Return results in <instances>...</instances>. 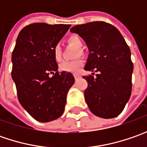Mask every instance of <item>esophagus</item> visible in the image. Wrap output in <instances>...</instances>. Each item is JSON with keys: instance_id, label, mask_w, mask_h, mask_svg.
<instances>
[{"instance_id": "obj_1", "label": "esophagus", "mask_w": 147, "mask_h": 147, "mask_svg": "<svg viewBox=\"0 0 147 147\" xmlns=\"http://www.w3.org/2000/svg\"><path fill=\"white\" fill-rule=\"evenodd\" d=\"M74 78H75L76 80H78V78H80V75H78V74H74Z\"/></svg>"}]
</instances>
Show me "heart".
Masks as SVG:
<instances>
[{
	"label": "heart",
	"mask_w": 147,
	"mask_h": 147,
	"mask_svg": "<svg viewBox=\"0 0 147 147\" xmlns=\"http://www.w3.org/2000/svg\"><path fill=\"white\" fill-rule=\"evenodd\" d=\"M68 42L75 46L78 48H81L82 47V40L77 35H71L70 37L68 38ZM82 54V49H78V51H77L76 57L80 56V55ZM53 55L54 58L56 60L60 59L61 57V47L59 44L55 45L53 47ZM83 64L82 60L81 59H74V60H65L63 61L62 63H60L59 65V69L65 72H77L79 69V68L81 67Z\"/></svg>",
	"instance_id": "obj_1"
}]
</instances>
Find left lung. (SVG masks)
Instances as JSON below:
<instances>
[{"label":"left lung","mask_w":147,"mask_h":147,"mask_svg":"<svg viewBox=\"0 0 147 147\" xmlns=\"http://www.w3.org/2000/svg\"><path fill=\"white\" fill-rule=\"evenodd\" d=\"M89 50L85 70L98 72L83 76L88 82L85 100L95 115L111 119L123 110L132 92L133 64L131 51L115 27L102 21L73 27ZM95 73H92V74Z\"/></svg>","instance_id":"obj_1"}]
</instances>
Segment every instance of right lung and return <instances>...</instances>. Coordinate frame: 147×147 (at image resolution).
<instances>
[{"label": "right lung", "mask_w": 147, "mask_h": 147, "mask_svg": "<svg viewBox=\"0 0 147 147\" xmlns=\"http://www.w3.org/2000/svg\"><path fill=\"white\" fill-rule=\"evenodd\" d=\"M70 24L36 23L24 27L12 52V72L19 101L24 110L42 123L62 115L67 93L74 83L69 72H58L53 47ZM52 73L53 76L49 75Z\"/></svg>", "instance_id": "add662e5"}]
</instances>
